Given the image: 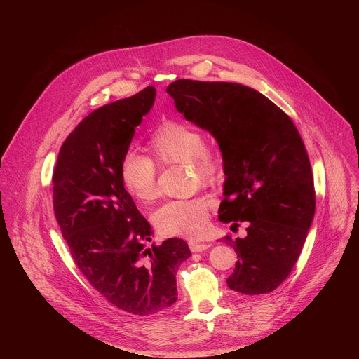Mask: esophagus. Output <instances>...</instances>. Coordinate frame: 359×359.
<instances>
[{"instance_id": "1", "label": "esophagus", "mask_w": 359, "mask_h": 359, "mask_svg": "<svg viewBox=\"0 0 359 359\" xmlns=\"http://www.w3.org/2000/svg\"><path fill=\"white\" fill-rule=\"evenodd\" d=\"M189 247L193 252H201L204 250H208L210 247L209 243H201V241H190Z\"/></svg>"}]
</instances>
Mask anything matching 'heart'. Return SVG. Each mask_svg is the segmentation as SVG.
Masks as SVG:
<instances>
[{
	"label": "heart",
	"mask_w": 359,
	"mask_h": 359,
	"mask_svg": "<svg viewBox=\"0 0 359 359\" xmlns=\"http://www.w3.org/2000/svg\"><path fill=\"white\" fill-rule=\"evenodd\" d=\"M146 146L161 166L186 163L191 169L194 184L210 183L219 175L217 153L190 123L173 119L162 122L151 132ZM154 163L136 151H128L121 161L123 186L142 203H150L158 197V166ZM210 209L212 200L206 196L172 200L153 213V223L165 236L196 237L206 230Z\"/></svg>",
	"instance_id": "1"
}]
</instances>
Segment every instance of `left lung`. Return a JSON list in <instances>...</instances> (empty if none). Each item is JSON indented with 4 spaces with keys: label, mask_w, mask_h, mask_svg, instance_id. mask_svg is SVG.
I'll use <instances>...</instances> for the list:
<instances>
[{
    "label": "left lung",
    "mask_w": 359,
    "mask_h": 359,
    "mask_svg": "<svg viewBox=\"0 0 359 359\" xmlns=\"http://www.w3.org/2000/svg\"><path fill=\"white\" fill-rule=\"evenodd\" d=\"M166 92L176 109L210 132L226 175L223 223L247 222V236L223 240L237 252L230 290L245 295L274 291L291 273L316 213L314 177L304 142L276 104L233 82L177 79Z\"/></svg>",
    "instance_id": "8db88e82"
}]
</instances>
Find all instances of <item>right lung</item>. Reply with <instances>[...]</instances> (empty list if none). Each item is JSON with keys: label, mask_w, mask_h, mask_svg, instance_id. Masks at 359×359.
Here are the masks:
<instances>
[{"label": "right lung", "mask_w": 359, "mask_h": 359, "mask_svg": "<svg viewBox=\"0 0 359 359\" xmlns=\"http://www.w3.org/2000/svg\"><path fill=\"white\" fill-rule=\"evenodd\" d=\"M155 96L147 86L89 114L61 146L53 175L54 212L75 264L116 309L142 317L176 302V273L191 255L182 238L146 247L151 227L121 180V161Z\"/></svg>", "instance_id": "add662e5"}]
</instances>
